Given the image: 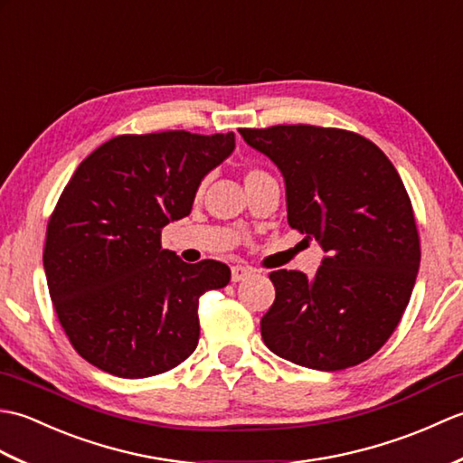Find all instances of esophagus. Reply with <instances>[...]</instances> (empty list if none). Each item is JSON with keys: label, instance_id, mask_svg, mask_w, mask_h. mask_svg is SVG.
I'll return each instance as SVG.
<instances>
[{"label": "esophagus", "instance_id": "34e87169", "mask_svg": "<svg viewBox=\"0 0 463 463\" xmlns=\"http://www.w3.org/2000/svg\"><path fill=\"white\" fill-rule=\"evenodd\" d=\"M252 274V270L249 267H242V264H237V267H232V282H241L244 279H249Z\"/></svg>", "mask_w": 463, "mask_h": 463}]
</instances>
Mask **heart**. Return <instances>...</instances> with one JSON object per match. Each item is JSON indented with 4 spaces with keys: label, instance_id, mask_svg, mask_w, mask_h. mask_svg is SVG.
I'll return each instance as SVG.
<instances>
[{
    "label": "heart",
    "instance_id": "1",
    "mask_svg": "<svg viewBox=\"0 0 463 463\" xmlns=\"http://www.w3.org/2000/svg\"><path fill=\"white\" fill-rule=\"evenodd\" d=\"M262 175H267V173L260 171V169H249L247 175H244V183H250V181H254V179H259V176H262ZM201 186H203V184H201Z\"/></svg>",
    "mask_w": 463,
    "mask_h": 463
}]
</instances>
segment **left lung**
I'll return each mask as SVG.
<instances>
[{
    "label": "left lung",
    "instance_id": "8db88e82",
    "mask_svg": "<svg viewBox=\"0 0 463 463\" xmlns=\"http://www.w3.org/2000/svg\"><path fill=\"white\" fill-rule=\"evenodd\" d=\"M279 166L288 224L324 252L312 279L274 270L260 320L269 350L336 372L373 356L396 330L420 269L414 209L396 166L366 137L317 125L239 129Z\"/></svg>",
    "mask_w": 463,
    "mask_h": 463
}]
</instances>
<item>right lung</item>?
<instances>
[{"label": "right lung", "instance_id": "add662e5", "mask_svg": "<svg viewBox=\"0 0 463 463\" xmlns=\"http://www.w3.org/2000/svg\"><path fill=\"white\" fill-rule=\"evenodd\" d=\"M234 133L119 135L77 166L49 216L43 267L55 314L81 358L119 378L179 366L199 344V298L224 288L219 260L186 264L161 231L193 209Z\"/></svg>", "mask_w": 463, "mask_h": 463}]
</instances>
